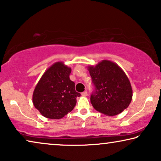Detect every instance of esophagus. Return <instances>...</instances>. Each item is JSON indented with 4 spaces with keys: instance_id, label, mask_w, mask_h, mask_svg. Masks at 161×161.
<instances>
[{
    "instance_id": "esophagus-1",
    "label": "esophagus",
    "mask_w": 161,
    "mask_h": 161,
    "mask_svg": "<svg viewBox=\"0 0 161 161\" xmlns=\"http://www.w3.org/2000/svg\"><path fill=\"white\" fill-rule=\"evenodd\" d=\"M81 95L83 96V97H86V96H87V95H88V93H87V92H86V91H85V92H82V93H81Z\"/></svg>"
}]
</instances>
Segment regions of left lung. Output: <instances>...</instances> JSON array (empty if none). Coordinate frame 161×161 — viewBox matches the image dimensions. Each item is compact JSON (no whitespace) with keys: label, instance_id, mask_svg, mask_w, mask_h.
Instances as JSON below:
<instances>
[{"label":"left lung","instance_id":"left-lung-1","mask_svg":"<svg viewBox=\"0 0 161 161\" xmlns=\"http://www.w3.org/2000/svg\"><path fill=\"white\" fill-rule=\"evenodd\" d=\"M95 92L92 94L94 108L106 116H115L129 106L133 89L128 78L117 64L103 60L88 66Z\"/></svg>","mask_w":161,"mask_h":161}]
</instances>
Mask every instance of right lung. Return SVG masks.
<instances>
[{"instance_id": "right-lung-1", "label": "right lung", "mask_w": 161, "mask_h": 161, "mask_svg": "<svg viewBox=\"0 0 161 161\" xmlns=\"http://www.w3.org/2000/svg\"><path fill=\"white\" fill-rule=\"evenodd\" d=\"M71 68L58 61L47 69L37 83L33 93L34 107L45 117L59 119L73 110L77 97L80 94L75 89L69 79Z\"/></svg>"}]
</instances>
